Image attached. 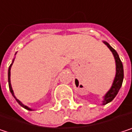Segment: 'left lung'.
Returning <instances> with one entry per match:
<instances>
[{
    "mask_svg": "<svg viewBox=\"0 0 132 132\" xmlns=\"http://www.w3.org/2000/svg\"><path fill=\"white\" fill-rule=\"evenodd\" d=\"M103 42H104V44H105L108 46V48L112 52L114 60H115V65H116V73H115V77L113 80L112 85H111V88L108 90V91L103 97V101H102L101 104L105 105V104L111 102L114 100V98L118 94L119 90L121 89L122 83H123V80H124V69H123L122 62L119 58L118 52L109 45V43H108L105 41H103Z\"/></svg>",
    "mask_w": 132,
    "mask_h": 132,
    "instance_id": "1",
    "label": "left lung"
}]
</instances>
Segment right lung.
I'll list each match as a JSON object with an SVG mask.
<instances>
[{
  "instance_id": "right-lung-1",
  "label": "right lung",
  "mask_w": 132,
  "mask_h": 132,
  "mask_svg": "<svg viewBox=\"0 0 132 132\" xmlns=\"http://www.w3.org/2000/svg\"><path fill=\"white\" fill-rule=\"evenodd\" d=\"M17 54V52L14 54V55ZM14 59H15V57L13 59V60H12V62H11V64L10 65V67H9V68H8V73H7V77H8V86H9V90H10V92L11 93V94H12V96L14 97V98L16 100V101L19 104V105H21L22 108H24V109H26V110H28V111H34V109H32V108H29V107H28V106H26V105H24L21 101H20L16 97H15V95H14V90H13V89H12V87H11V65H12V64H13V62H14Z\"/></svg>"
}]
</instances>
